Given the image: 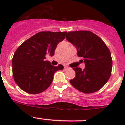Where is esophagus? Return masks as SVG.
Masks as SVG:
<instances>
[{"label": "esophagus", "instance_id": "34e87169", "mask_svg": "<svg viewBox=\"0 0 125 125\" xmlns=\"http://www.w3.org/2000/svg\"><path fill=\"white\" fill-rule=\"evenodd\" d=\"M69 69H70V68L68 67V66H65V67H64V70H69Z\"/></svg>", "mask_w": 125, "mask_h": 125}]
</instances>
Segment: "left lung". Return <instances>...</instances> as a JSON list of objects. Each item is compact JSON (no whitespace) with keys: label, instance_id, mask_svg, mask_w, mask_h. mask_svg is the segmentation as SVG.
I'll return each instance as SVG.
<instances>
[{"label":"left lung","instance_id":"1","mask_svg":"<svg viewBox=\"0 0 125 125\" xmlns=\"http://www.w3.org/2000/svg\"><path fill=\"white\" fill-rule=\"evenodd\" d=\"M66 38L76 48L77 55L85 64L84 70L73 68L76 75L70 80V83L84 93L99 91L111 74L113 61L109 50L99 36L89 31L69 32Z\"/></svg>","mask_w":125,"mask_h":125}]
</instances>
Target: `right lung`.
Instances as JSON below:
<instances>
[{
    "label": "right lung",
    "mask_w": 125,
    "mask_h": 125,
    "mask_svg": "<svg viewBox=\"0 0 125 125\" xmlns=\"http://www.w3.org/2000/svg\"><path fill=\"white\" fill-rule=\"evenodd\" d=\"M67 32L43 31L21 44L12 60V74L21 89L31 94L46 90L53 80L57 71L63 66H54L45 60L46 55L53 56L57 45L65 38Z\"/></svg>",
    "instance_id": "1"
}]
</instances>
